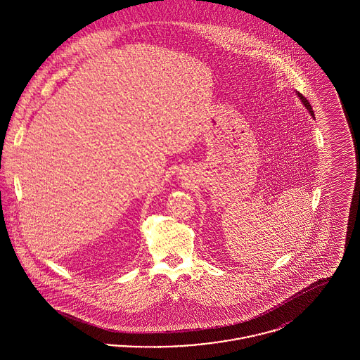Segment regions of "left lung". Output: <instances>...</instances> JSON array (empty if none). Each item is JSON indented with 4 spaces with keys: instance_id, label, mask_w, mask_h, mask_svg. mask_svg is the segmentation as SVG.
Wrapping results in <instances>:
<instances>
[{
    "instance_id": "obj_1",
    "label": "left lung",
    "mask_w": 360,
    "mask_h": 360,
    "mask_svg": "<svg viewBox=\"0 0 360 360\" xmlns=\"http://www.w3.org/2000/svg\"><path fill=\"white\" fill-rule=\"evenodd\" d=\"M295 93H297V96L300 97L301 103H304V105H305V108L308 109L309 113L311 115V117H314V112H313V109H311V106H310V103H309L308 100H307V98H305V97H304L301 93H298V91H295Z\"/></svg>"
}]
</instances>
